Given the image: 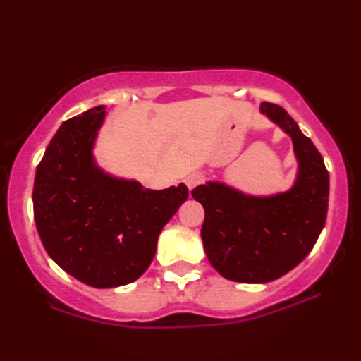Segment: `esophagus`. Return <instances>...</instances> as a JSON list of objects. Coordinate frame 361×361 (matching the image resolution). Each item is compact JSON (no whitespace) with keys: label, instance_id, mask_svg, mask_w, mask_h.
Segmentation results:
<instances>
[{"label":"esophagus","instance_id":"esophagus-1","mask_svg":"<svg viewBox=\"0 0 361 361\" xmlns=\"http://www.w3.org/2000/svg\"><path fill=\"white\" fill-rule=\"evenodd\" d=\"M200 181H202V175H200V173H191L189 176H186V180H185L189 191H191L192 188L197 186Z\"/></svg>","mask_w":361,"mask_h":361}]
</instances>
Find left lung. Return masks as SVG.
<instances>
[{
  "label": "left lung",
  "instance_id": "1",
  "mask_svg": "<svg viewBox=\"0 0 361 361\" xmlns=\"http://www.w3.org/2000/svg\"><path fill=\"white\" fill-rule=\"evenodd\" d=\"M259 109L291 137L298 175L290 191L250 195L219 181L191 191L205 210L207 258L240 283L272 282L296 267L314 248L328 212L329 175L319 149L282 106L262 102Z\"/></svg>",
  "mask_w": 361,
  "mask_h": 361
}]
</instances>
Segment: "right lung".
Here are the masks:
<instances>
[{
  "label": "right lung",
  "instance_id": "right-lung-1",
  "mask_svg": "<svg viewBox=\"0 0 361 361\" xmlns=\"http://www.w3.org/2000/svg\"><path fill=\"white\" fill-rule=\"evenodd\" d=\"M105 106L65 121L35 175V223L47 255L94 288L135 282L156 255L157 237L181 204L180 183L161 191L97 166L94 145Z\"/></svg>",
  "mask_w": 361,
  "mask_h": 361
}]
</instances>
